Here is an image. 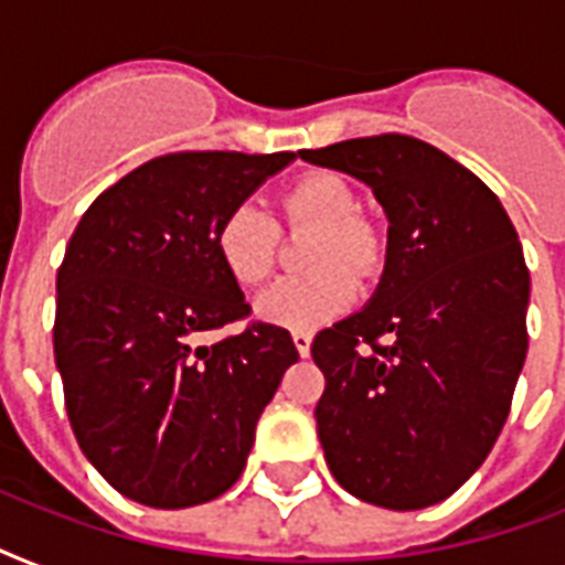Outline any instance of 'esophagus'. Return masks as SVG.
Returning <instances> with one entry per match:
<instances>
[{"mask_svg":"<svg viewBox=\"0 0 565 565\" xmlns=\"http://www.w3.org/2000/svg\"><path fill=\"white\" fill-rule=\"evenodd\" d=\"M292 345H296V352H299L301 358H308V354H310V334H308V331H292Z\"/></svg>","mask_w":565,"mask_h":565,"instance_id":"1","label":"esophagus"}]
</instances>
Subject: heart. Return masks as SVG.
Masks as SVG:
<instances>
[{
  "label": "heart",
  "instance_id": "1",
  "mask_svg": "<svg viewBox=\"0 0 565 565\" xmlns=\"http://www.w3.org/2000/svg\"><path fill=\"white\" fill-rule=\"evenodd\" d=\"M278 211L290 225H310L317 231L305 252V260L313 269L269 284L255 299V313L269 326L310 331L352 308L358 281L351 269H375L377 237L358 216V195L352 188L328 172L292 181L278 199ZM213 252L231 281L255 287L273 273V222L252 202L234 204L216 222Z\"/></svg>",
  "mask_w": 565,
  "mask_h": 565
}]
</instances>
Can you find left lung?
<instances>
[{"label": "left lung", "mask_w": 565, "mask_h": 565, "mask_svg": "<svg viewBox=\"0 0 565 565\" xmlns=\"http://www.w3.org/2000/svg\"><path fill=\"white\" fill-rule=\"evenodd\" d=\"M299 158L363 181L390 220L370 305L310 345L326 375L328 469L377 508H430L472 478L508 422L531 299L519 234L475 172L416 137H358Z\"/></svg>", "instance_id": "1"}]
</instances>
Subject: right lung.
I'll return each mask as SVG.
<instances>
[{"mask_svg": "<svg viewBox=\"0 0 565 565\" xmlns=\"http://www.w3.org/2000/svg\"><path fill=\"white\" fill-rule=\"evenodd\" d=\"M292 158H154L105 190L66 243L55 310L66 416L84 457L137 504L179 510L231 490L299 361L266 322L195 345L252 310L216 260V222Z\"/></svg>", "mask_w": 565, "mask_h": 565, "instance_id": "obj_1", "label": "right lung"}]
</instances>
